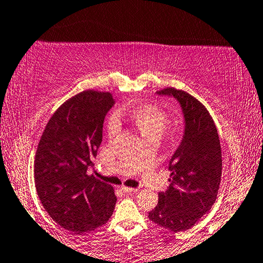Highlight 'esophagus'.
Wrapping results in <instances>:
<instances>
[{
    "instance_id": "obj_1",
    "label": "esophagus",
    "mask_w": 263,
    "mask_h": 263,
    "mask_svg": "<svg viewBox=\"0 0 263 263\" xmlns=\"http://www.w3.org/2000/svg\"><path fill=\"white\" fill-rule=\"evenodd\" d=\"M121 191H124L125 193H137L138 190L137 188H130V187H121Z\"/></svg>"
}]
</instances>
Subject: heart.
<instances>
[{"mask_svg":"<svg viewBox=\"0 0 263 263\" xmlns=\"http://www.w3.org/2000/svg\"><path fill=\"white\" fill-rule=\"evenodd\" d=\"M128 117L138 128L144 138L149 137H161L167 130L170 123L169 113L164 108L154 103H144L135 108L127 110ZM120 131V123L118 114H109L106 121V133L108 138H114Z\"/></svg>","mask_w":263,"mask_h":263,"instance_id":"b5f03b06","label":"heart"}]
</instances>
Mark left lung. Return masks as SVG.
<instances>
[{
	"mask_svg": "<svg viewBox=\"0 0 263 263\" xmlns=\"http://www.w3.org/2000/svg\"><path fill=\"white\" fill-rule=\"evenodd\" d=\"M157 93L181 103L186 128L170 161L169 188L158 194L149 219L170 231H187L216 202L221 180L219 137L209 110L193 95L173 87Z\"/></svg>",
	"mask_w": 263,
	"mask_h": 263,
	"instance_id": "left-lung-1",
	"label": "left lung"
}]
</instances>
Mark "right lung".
<instances>
[{
  "instance_id": "add662e5",
  "label": "right lung",
  "mask_w": 263,
  "mask_h": 263,
  "mask_svg": "<svg viewBox=\"0 0 263 263\" xmlns=\"http://www.w3.org/2000/svg\"><path fill=\"white\" fill-rule=\"evenodd\" d=\"M113 103L109 93L94 89L72 96L51 117L36 147V193L50 217L73 234L102 227L116 207L114 188L88 174Z\"/></svg>"
}]
</instances>
